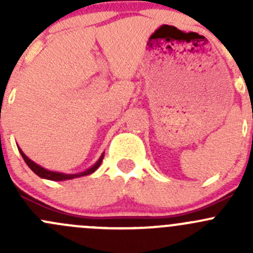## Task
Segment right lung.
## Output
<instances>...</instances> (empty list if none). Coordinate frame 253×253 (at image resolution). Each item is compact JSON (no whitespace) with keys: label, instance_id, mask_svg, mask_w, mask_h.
<instances>
[{"label":"right lung","instance_id":"right-lung-1","mask_svg":"<svg viewBox=\"0 0 253 253\" xmlns=\"http://www.w3.org/2000/svg\"><path fill=\"white\" fill-rule=\"evenodd\" d=\"M18 150H19L20 155L23 157V159H24V162L27 163L28 167L30 168V169L33 170V171L35 172L38 176H40V177L42 178H46V180H51V181H65V180H71V178H76V177H81V176H86L89 174H93L94 171H95L96 169H98L99 167H100L101 162H103V158H104V153L101 154V157L99 158L98 162L95 163V164L93 165L91 168H89L88 170H85V171L83 172H78V174H62V172H56V171H50V170L47 169H44L42 167H40V165H38L37 163H34L33 160H30L29 158L27 157V155L24 154V153L22 152V149H20L19 147H18Z\"/></svg>","mask_w":253,"mask_h":253}]
</instances>
